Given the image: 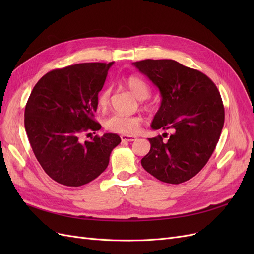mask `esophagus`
Here are the masks:
<instances>
[{"mask_svg": "<svg viewBox=\"0 0 254 254\" xmlns=\"http://www.w3.org/2000/svg\"><path fill=\"white\" fill-rule=\"evenodd\" d=\"M121 139L122 141L124 142H132L136 140V136L135 135H128V134H122L121 135Z\"/></svg>", "mask_w": 254, "mask_h": 254, "instance_id": "obj_1", "label": "esophagus"}]
</instances>
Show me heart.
Wrapping results in <instances>:
<instances>
[{"label":"heart","instance_id":"obj_1","mask_svg":"<svg viewBox=\"0 0 254 254\" xmlns=\"http://www.w3.org/2000/svg\"><path fill=\"white\" fill-rule=\"evenodd\" d=\"M125 86L131 91V93L139 99H145L149 95V87L142 78L137 76H128L124 80ZM110 102V89L105 88L99 92L96 99V104L99 109H106ZM141 124V119L136 115L113 114L105 121L106 129L113 132L123 134H132L136 131Z\"/></svg>","mask_w":254,"mask_h":254}]
</instances>
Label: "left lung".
Returning <instances> with one entry per match:
<instances>
[{
  "mask_svg": "<svg viewBox=\"0 0 254 254\" xmlns=\"http://www.w3.org/2000/svg\"><path fill=\"white\" fill-rule=\"evenodd\" d=\"M132 64L162 96L151 128L172 131L167 142L161 135L148 139L151 147L142 166L162 182H186L202 170L218 143L225 123L219 91L205 74L172 59H146Z\"/></svg>",
  "mask_w": 254,
  "mask_h": 254,
  "instance_id": "left-lung-1",
  "label": "left lung"
}]
</instances>
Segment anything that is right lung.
<instances>
[{
	"label": "right lung",
	"instance_id": "obj_1",
	"mask_svg": "<svg viewBox=\"0 0 254 254\" xmlns=\"http://www.w3.org/2000/svg\"><path fill=\"white\" fill-rule=\"evenodd\" d=\"M113 63H86L56 68L36 83L25 106L24 126L35 156L53 180L80 187L109 164L121 143L114 133L91 136L102 128L95 121L97 95Z\"/></svg>",
	"mask_w": 254,
	"mask_h": 254
}]
</instances>
